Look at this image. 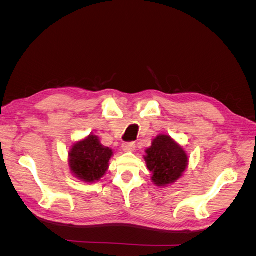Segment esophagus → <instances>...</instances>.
I'll return each mask as SVG.
<instances>
[{"instance_id": "obj_1", "label": "esophagus", "mask_w": 256, "mask_h": 256, "mask_svg": "<svg viewBox=\"0 0 256 256\" xmlns=\"http://www.w3.org/2000/svg\"><path fill=\"white\" fill-rule=\"evenodd\" d=\"M124 152H134L136 150V142H127L122 145Z\"/></svg>"}]
</instances>
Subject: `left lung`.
Wrapping results in <instances>:
<instances>
[{"label": "left lung", "instance_id": "1", "mask_svg": "<svg viewBox=\"0 0 256 256\" xmlns=\"http://www.w3.org/2000/svg\"><path fill=\"white\" fill-rule=\"evenodd\" d=\"M146 154L144 158L152 173V180L160 187L176 182L188 166L187 154L168 136H158Z\"/></svg>", "mask_w": 256, "mask_h": 256}]
</instances>
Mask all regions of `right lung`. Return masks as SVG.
Wrapping results in <instances>:
<instances>
[{
    "label": "right lung",
    "instance_id": "obj_1",
    "mask_svg": "<svg viewBox=\"0 0 256 256\" xmlns=\"http://www.w3.org/2000/svg\"><path fill=\"white\" fill-rule=\"evenodd\" d=\"M112 154V150L100 143L96 136H88L72 146L69 152V166L76 177L94 182L106 174Z\"/></svg>",
    "mask_w": 256,
    "mask_h": 256
}]
</instances>
